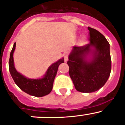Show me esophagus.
I'll return each mask as SVG.
<instances>
[{
	"instance_id": "34e87169",
	"label": "esophagus",
	"mask_w": 125,
	"mask_h": 125,
	"mask_svg": "<svg viewBox=\"0 0 125 125\" xmlns=\"http://www.w3.org/2000/svg\"><path fill=\"white\" fill-rule=\"evenodd\" d=\"M63 58L64 60H65V62H67L68 59V52H65V53H63Z\"/></svg>"
}]
</instances>
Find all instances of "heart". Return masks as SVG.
I'll use <instances>...</instances> for the list:
<instances>
[{
	"label": "heart",
	"mask_w": 125,
	"mask_h": 125,
	"mask_svg": "<svg viewBox=\"0 0 125 125\" xmlns=\"http://www.w3.org/2000/svg\"><path fill=\"white\" fill-rule=\"evenodd\" d=\"M81 43H84L85 42H86V38H85L84 36H83L82 38H81Z\"/></svg>",
	"instance_id": "heart-1"
}]
</instances>
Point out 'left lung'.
<instances>
[{"mask_svg": "<svg viewBox=\"0 0 125 125\" xmlns=\"http://www.w3.org/2000/svg\"><path fill=\"white\" fill-rule=\"evenodd\" d=\"M89 42L82 46L73 47L67 64L69 74L75 89L81 93H90L101 89L105 84L111 72L110 44L104 36L88 27ZM94 50L91 51V47ZM90 52L93 59L87 61L86 56Z\"/></svg>", "mask_w": 125, "mask_h": 125, "instance_id": "1", "label": "left lung"}]
</instances>
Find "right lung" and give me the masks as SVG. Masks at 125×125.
<instances>
[{"mask_svg":"<svg viewBox=\"0 0 125 125\" xmlns=\"http://www.w3.org/2000/svg\"><path fill=\"white\" fill-rule=\"evenodd\" d=\"M16 42L14 43L12 50L10 52L9 59V71L16 84L26 93L35 97H42L49 94L52 90L53 81L57 74L58 68L60 63L64 62L62 59L52 64L46 72L44 77L39 80H31L18 73L14 66L13 54L15 49Z\"/></svg>","mask_w":125,"mask_h":125,"instance_id":"right-lung-1","label":"right lung"}]
</instances>
